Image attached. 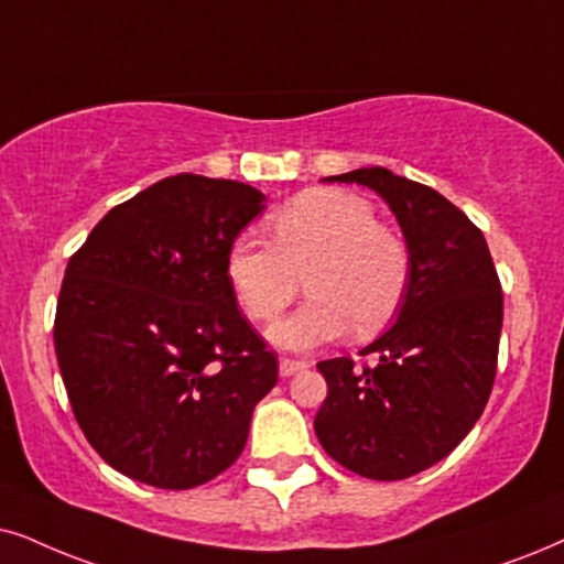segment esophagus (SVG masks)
Wrapping results in <instances>:
<instances>
[{
    "label": "esophagus",
    "mask_w": 564,
    "mask_h": 564,
    "mask_svg": "<svg viewBox=\"0 0 564 564\" xmlns=\"http://www.w3.org/2000/svg\"><path fill=\"white\" fill-rule=\"evenodd\" d=\"M302 369H306V361L286 359V356H283V359L278 361V372H281V377H291V375L302 372Z\"/></svg>",
    "instance_id": "34e87169"
}]
</instances>
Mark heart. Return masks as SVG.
<instances>
[{
    "instance_id": "heart-1",
    "label": "heart",
    "mask_w": 564,
    "mask_h": 564,
    "mask_svg": "<svg viewBox=\"0 0 564 564\" xmlns=\"http://www.w3.org/2000/svg\"><path fill=\"white\" fill-rule=\"evenodd\" d=\"M270 245L249 237L226 249V281L252 319L270 323L304 289L310 299L270 327L278 346L310 351L380 330L401 310L411 281L403 237L377 220L369 199L346 189H312L268 220Z\"/></svg>"
}]
</instances>
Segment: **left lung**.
Listing matches in <instances>:
<instances>
[{
  "label": "left lung",
  "mask_w": 564,
  "mask_h": 564,
  "mask_svg": "<svg viewBox=\"0 0 564 564\" xmlns=\"http://www.w3.org/2000/svg\"><path fill=\"white\" fill-rule=\"evenodd\" d=\"M325 182L365 184L395 213L411 252V281L395 323L348 356L319 361L327 398L319 445L348 471L398 481L451 455L479 422L497 372L502 289L487 239L451 199L372 166Z\"/></svg>",
  "instance_id": "1"
}]
</instances>
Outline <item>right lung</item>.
Here are the masks:
<instances>
[{
    "mask_svg": "<svg viewBox=\"0 0 564 564\" xmlns=\"http://www.w3.org/2000/svg\"><path fill=\"white\" fill-rule=\"evenodd\" d=\"M265 195L176 174L98 220L69 258L54 348L80 430L119 474L159 489L216 479L278 382L241 317L226 249Z\"/></svg>",
    "mask_w": 564,
    "mask_h": 564,
    "instance_id": "1",
    "label": "right lung"
}]
</instances>
